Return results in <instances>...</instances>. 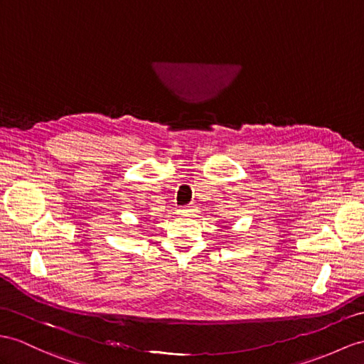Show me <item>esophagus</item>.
Masks as SVG:
<instances>
[{
	"label": "esophagus",
	"mask_w": 364,
	"mask_h": 364,
	"mask_svg": "<svg viewBox=\"0 0 364 364\" xmlns=\"http://www.w3.org/2000/svg\"><path fill=\"white\" fill-rule=\"evenodd\" d=\"M194 211H196V210H194V208H193V207H190V205H188V207H182V208H181V213H182V215H187V216H188V215H191V213H194Z\"/></svg>",
	"instance_id": "34e87169"
}]
</instances>
